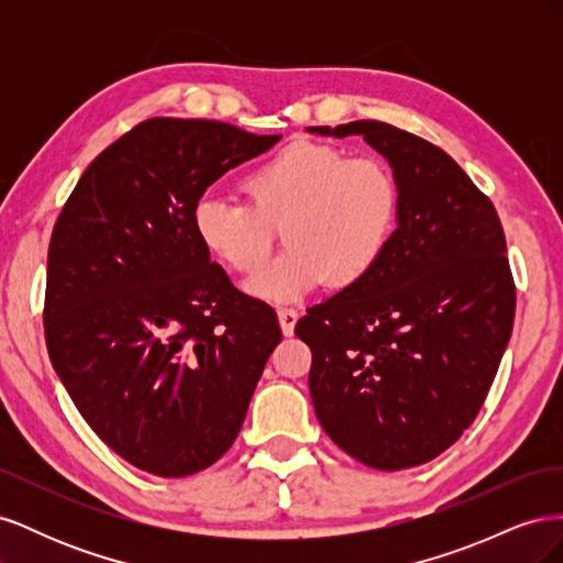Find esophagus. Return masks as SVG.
<instances>
[{
  "label": "esophagus",
  "mask_w": 563,
  "mask_h": 563,
  "mask_svg": "<svg viewBox=\"0 0 563 563\" xmlns=\"http://www.w3.org/2000/svg\"><path fill=\"white\" fill-rule=\"evenodd\" d=\"M277 317H279V327H282V333L284 335H294L296 331V321H298V310L294 308H279L277 310Z\"/></svg>",
  "instance_id": "obj_1"
}]
</instances>
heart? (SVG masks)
Listing matches in <instances>:
<instances>
[{"label": "heart", "instance_id": "heart-1", "mask_svg": "<svg viewBox=\"0 0 563 563\" xmlns=\"http://www.w3.org/2000/svg\"><path fill=\"white\" fill-rule=\"evenodd\" d=\"M251 201L207 192L195 201L197 240L236 272L258 267L282 225L288 244L246 279L261 300L294 302L333 279L347 286L376 267L395 236L399 190L373 157H345L327 143L298 141L246 180Z\"/></svg>", "mask_w": 563, "mask_h": 563}]
</instances>
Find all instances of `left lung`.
Here are the masks:
<instances>
[{
  "label": "left lung",
  "mask_w": 563,
  "mask_h": 563,
  "mask_svg": "<svg viewBox=\"0 0 563 563\" xmlns=\"http://www.w3.org/2000/svg\"><path fill=\"white\" fill-rule=\"evenodd\" d=\"M308 131L364 135L399 190L383 261L296 323L312 350L314 413L360 463L416 467L470 428L512 335L500 218L444 150L413 133L373 119Z\"/></svg>",
  "instance_id": "obj_1"
}]
</instances>
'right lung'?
I'll use <instances>...</instances> for the list:
<instances>
[{
  "label": "right lung",
  "instance_id": "add662e5",
  "mask_svg": "<svg viewBox=\"0 0 563 563\" xmlns=\"http://www.w3.org/2000/svg\"><path fill=\"white\" fill-rule=\"evenodd\" d=\"M282 135L147 119L89 164L48 244L44 333L67 395L150 474L207 470L240 434L282 329L236 291L192 225L195 201Z\"/></svg>",
  "mask_w": 563,
  "mask_h": 563
}]
</instances>
